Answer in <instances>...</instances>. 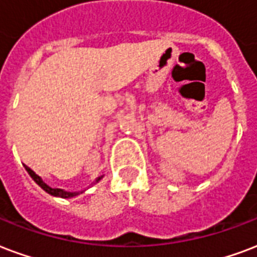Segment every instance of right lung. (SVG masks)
Segmentation results:
<instances>
[{
  "mask_svg": "<svg viewBox=\"0 0 257 257\" xmlns=\"http://www.w3.org/2000/svg\"><path fill=\"white\" fill-rule=\"evenodd\" d=\"M25 170L28 171V174L31 175V178H32L33 181L36 182L37 185L40 186L46 193L51 194V195H54V197H60V198H72V197H76V195H79V194H82L85 190H82V191H66V190H62V189H52V187H50V186L47 185V183H44L43 182V179L40 178V176L37 175L36 172L32 171L31 168L28 167V166H24ZM103 176H99V178H97L95 179V182H94L93 185H95V183H98V182L102 179Z\"/></svg>",
  "mask_w": 257,
  "mask_h": 257,
  "instance_id": "right-lung-1",
  "label": "right lung"
}]
</instances>
